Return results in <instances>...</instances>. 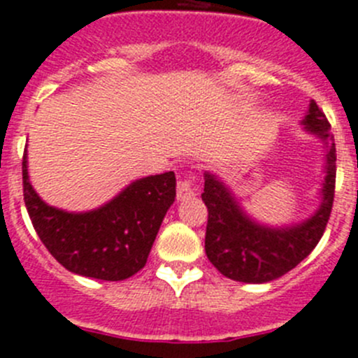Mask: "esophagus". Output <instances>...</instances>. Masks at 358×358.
Returning a JSON list of instances; mask_svg holds the SVG:
<instances>
[{"instance_id": "1", "label": "esophagus", "mask_w": 358, "mask_h": 358, "mask_svg": "<svg viewBox=\"0 0 358 358\" xmlns=\"http://www.w3.org/2000/svg\"><path fill=\"white\" fill-rule=\"evenodd\" d=\"M196 192H198V189H196L192 178L180 180L178 185H176V198H178V201H185V199L192 198V196H196Z\"/></svg>"}]
</instances>
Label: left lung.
<instances>
[{
  "label": "left lung",
  "instance_id": "8db88e82",
  "mask_svg": "<svg viewBox=\"0 0 358 358\" xmlns=\"http://www.w3.org/2000/svg\"><path fill=\"white\" fill-rule=\"evenodd\" d=\"M300 123L325 146L320 206L302 222L286 226L258 222L242 208L233 190L219 176L205 171V192L201 194L208 208L205 250L210 263L228 279L247 285L270 282L306 259L323 236L336 189V143L329 120L315 100H310Z\"/></svg>",
  "mask_w": 358,
  "mask_h": 358
}]
</instances>
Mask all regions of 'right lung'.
I'll use <instances>...</instances> for the list:
<instances>
[{
	"label": "right lung",
	"mask_w": 358,
	"mask_h": 358,
	"mask_svg": "<svg viewBox=\"0 0 358 358\" xmlns=\"http://www.w3.org/2000/svg\"><path fill=\"white\" fill-rule=\"evenodd\" d=\"M24 203L36 235L66 270L100 280H123L146 265L166 212L176 196L175 173L129 183L118 196L88 212H66L43 201L22 157Z\"/></svg>",
	"instance_id": "obj_1"
}]
</instances>
